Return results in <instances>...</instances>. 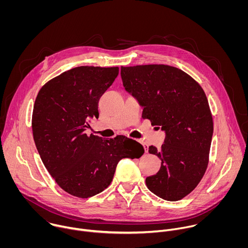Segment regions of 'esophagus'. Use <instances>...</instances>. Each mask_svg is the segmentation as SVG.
I'll use <instances>...</instances> for the list:
<instances>
[{"mask_svg":"<svg viewBox=\"0 0 248 248\" xmlns=\"http://www.w3.org/2000/svg\"><path fill=\"white\" fill-rule=\"evenodd\" d=\"M142 144H143V147H144V150H145V152L147 153V152H148V150H149V148H148V145H147L146 143H144V142H142Z\"/></svg>","mask_w":248,"mask_h":248,"instance_id":"34e87169","label":"esophagus"}]
</instances>
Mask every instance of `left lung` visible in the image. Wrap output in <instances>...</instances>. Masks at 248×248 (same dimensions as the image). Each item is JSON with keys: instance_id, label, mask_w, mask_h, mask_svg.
Instances as JSON below:
<instances>
[{"instance_id": "8db88e82", "label": "left lung", "mask_w": 248, "mask_h": 248, "mask_svg": "<svg viewBox=\"0 0 248 248\" xmlns=\"http://www.w3.org/2000/svg\"><path fill=\"white\" fill-rule=\"evenodd\" d=\"M121 77L126 92L143 107L142 118L166 133L160 149L149 147L162 163L146 186L165 200H181L197 186L208 166L213 119L207 97L191 77L170 65L122 66Z\"/></svg>"}]
</instances>
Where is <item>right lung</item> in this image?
Returning a JSON list of instances; mask_svg holds the SVG:
<instances>
[{"label":"right lung","mask_w":248,"mask_h":248,"mask_svg":"<svg viewBox=\"0 0 248 248\" xmlns=\"http://www.w3.org/2000/svg\"><path fill=\"white\" fill-rule=\"evenodd\" d=\"M119 75V67L78 66L48 81L35 100L32 131L49 173L61 188L88 198L107 188L123 158H139L135 140L87 135L90 119L99 117L98 102Z\"/></svg>","instance_id":"obj_1"}]
</instances>
